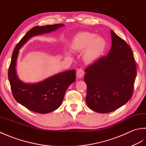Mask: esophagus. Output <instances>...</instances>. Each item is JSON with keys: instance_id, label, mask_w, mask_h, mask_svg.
Instances as JSON below:
<instances>
[{"instance_id": "obj_1", "label": "esophagus", "mask_w": 146, "mask_h": 146, "mask_svg": "<svg viewBox=\"0 0 146 146\" xmlns=\"http://www.w3.org/2000/svg\"><path fill=\"white\" fill-rule=\"evenodd\" d=\"M84 75V72L82 69H79L77 70V77L78 79H81Z\"/></svg>"}]
</instances>
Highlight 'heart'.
<instances>
[{
  "instance_id": "b5f03b06",
  "label": "heart",
  "mask_w": 146,
  "mask_h": 146,
  "mask_svg": "<svg viewBox=\"0 0 146 146\" xmlns=\"http://www.w3.org/2000/svg\"><path fill=\"white\" fill-rule=\"evenodd\" d=\"M73 51L82 52L83 60L87 64H93L102 57L105 52L106 42L103 38L91 32L77 34L70 43Z\"/></svg>"
}]
</instances>
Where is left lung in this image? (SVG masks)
<instances>
[{
    "label": "left lung",
    "mask_w": 146,
    "mask_h": 146,
    "mask_svg": "<svg viewBox=\"0 0 146 146\" xmlns=\"http://www.w3.org/2000/svg\"><path fill=\"white\" fill-rule=\"evenodd\" d=\"M112 44L108 55L86 68V102L100 113L115 111L131 98L137 75L133 52L129 44L111 30Z\"/></svg>",
    "instance_id": "obj_1"
}]
</instances>
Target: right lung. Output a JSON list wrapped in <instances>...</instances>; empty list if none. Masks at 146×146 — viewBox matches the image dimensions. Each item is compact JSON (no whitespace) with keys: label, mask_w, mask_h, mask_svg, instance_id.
<instances>
[{"label":"right lung","mask_w":146,"mask_h":146,"mask_svg":"<svg viewBox=\"0 0 146 146\" xmlns=\"http://www.w3.org/2000/svg\"><path fill=\"white\" fill-rule=\"evenodd\" d=\"M64 25L35 26L26 33L16 46L12 55L8 70V78L12 93L17 102L32 111L47 113L57 109L61 105L69 86L76 81V70H70L50 77L35 84H26L16 75V66L19 50L29 38L55 31Z\"/></svg>","instance_id":"obj_1"}]
</instances>
